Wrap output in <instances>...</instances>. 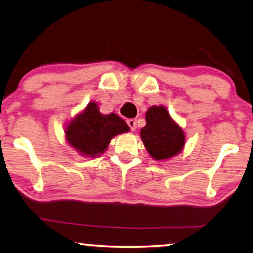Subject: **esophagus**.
<instances>
[{"instance_id":"obj_1","label":"esophagus","mask_w":253,"mask_h":253,"mask_svg":"<svg viewBox=\"0 0 253 253\" xmlns=\"http://www.w3.org/2000/svg\"><path fill=\"white\" fill-rule=\"evenodd\" d=\"M127 124H128V126L130 127L131 130H133V131L136 130V128H137L136 120H135V119H128V120H127Z\"/></svg>"}]
</instances>
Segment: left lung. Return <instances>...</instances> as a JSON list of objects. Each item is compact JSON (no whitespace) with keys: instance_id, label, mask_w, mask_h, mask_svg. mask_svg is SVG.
Segmentation results:
<instances>
[{"instance_id":"8db88e82","label":"left lung","mask_w":253,"mask_h":253,"mask_svg":"<svg viewBox=\"0 0 253 253\" xmlns=\"http://www.w3.org/2000/svg\"><path fill=\"white\" fill-rule=\"evenodd\" d=\"M146 125L141 129V138L151 158L164 161L182 152L185 133L164 105H152L145 112Z\"/></svg>"}]
</instances>
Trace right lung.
<instances>
[{"instance_id": "obj_1", "label": "right lung", "mask_w": 253, "mask_h": 253, "mask_svg": "<svg viewBox=\"0 0 253 253\" xmlns=\"http://www.w3.org/2000/svg\"><path fill=\"white\" fill-rule=\"evenodd\" d=\"M130 130L118 115H103L95 101L89 102L65 125L66 142L83 157L96 158L104 153L111 139Z\"/></svg>"}]
</instances>
